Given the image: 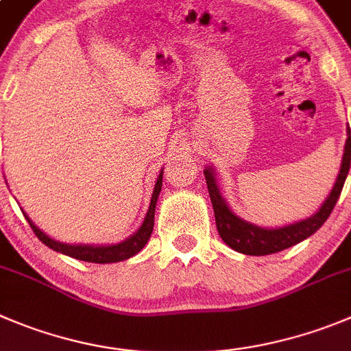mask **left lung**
<instances>
[{
  "label": "left lung",
  "mask_w": 351,
  "mask_h": 351,
  "mask_svg": "<svg viewBox=\"0 0 351 351\" xmlns=\"http://www.w3.org/2000/svg\"><path fill=\"white\" fill-rule=\"evenodd\" d=\"M351 165V131L346 128V143L345 150H343L341 168H339L338 178L334 182L332 191L327 195L326 201L320 204L319 211L313 213L312 216L304 218V220L294 221V223L284 225V227L268 228L254 225L251 221L244 220L241 216L235 215L230 209L228 202L221 195L220 186H218V180H216V173L213 166H206L204 176L206 183H208L209 197H211L213 209H215V220L218 234L223 239L227 245H230L232 250L242 254H250V256H265V254H274L279 251L287 250L291 245L298 244V242L308 239L310 235L315 234L329 215L332 213L334 206L338 202L339 195H341L343 185L348 176Z\"/></svg>",
  "instance_id": "8db88e82"
}]
</instances>
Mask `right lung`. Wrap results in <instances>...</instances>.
Returning a JSON list of instances; mask_svg holds the SVG:
<instances>
[{
	"instance_id": "1",
	"label": "right lung",
	"mask_w": 351,
	"mask_h": 351,
	"mask_svg": "<svg viewBox=\"0 0 351 351\" xmlns=\"http://www.w3.org/2000/svg\"><path fill=\"white\" fill-rule=\"evenodd\" d=\"M160 186H162V169H160L159 176H157L156 180V185H154L152 197H150L149 209H147V215L145 218H143L142 225H140V227L136 228V232H133L130 237L117 242V244H67V242L55 241L50 235L45 234L41 228L36 227L34 221H32L25 213L24 216L25 220L29 221V225L32 227V230H34L36 237H38L43 244L48 245L50 250L65 254V256L76 258V260L90 261V263H117V261H123L131 256H135L136 253H140V251L145 247L147 242H149L154 230V215H156V204L160 194Z\"/></svg>"
}]
</instances>
